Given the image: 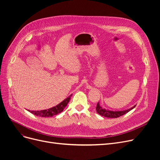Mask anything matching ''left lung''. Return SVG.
I'll list each match as a JSON object with an SVG mask.
<instances>
[{"label": "left lung", "mask_w": 160, "mask_h": 160, "mask_svg": "<svg viewBox=\"0 0 160 160\" xmlns=\"http://www.w3.org/2000/svg\"><path fill=\"white\" fill-rule=\"evenodd\" d=\"M135 107V105L133 106V108H130L127 110H124V111H109V110H106L105 109H103L101 107H100V105L99 103L97 104V107H96V111L100 115L103 116V117L105 118H117L120 117V116H122L123 115L128 113L129 111L133 109Z\"/></svg>", "instance_id": "obj_1"}]
</instances>
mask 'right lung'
<instances>
[{
    "label": "right lung",
    "instance_id": "right-lung-1",
    "mask_svg": "<svg viewBox=\"0 0 160 160\" xmlns=\"http://www.w3.org/2000/svg\"><path fill=\"white\" fill-rule=\"evenodd\" d=\"M71 95H70L65 100L62 101V102L60 103L59 105H57L55 106V107L50 108L49 109H45V110H41V111H29L32 114L35 115L37 116H39V117H42V118L52 117L53 115H56L57 114L60 113L62 111H63L67 105L69 103V101L71 99Z\"/></svg>",
    "mask_w": 160,
    "mask_h": 160
}]
</instances>
